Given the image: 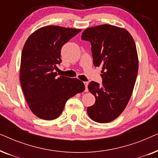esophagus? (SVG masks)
<instances>
[{
  "mask_svg": "<svg viewBox=\"0 0 158 158\" xmlns=\"http://www.w3.org/2000/svg\"><path fill=\"white\" fill-rule=\"evenodd\" d=\"M84 85H85V92H88V82H84Z\"/></svg>",
  "mask_w": 158,
  "mask_h": 158,
  "instance_id": "obj_1",
  "label": "esophagus"
}]
</instances>
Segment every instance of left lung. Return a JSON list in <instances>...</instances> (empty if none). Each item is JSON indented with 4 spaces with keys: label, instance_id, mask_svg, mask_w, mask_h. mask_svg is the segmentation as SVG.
Segmentation results:
<instances>
[{
    "label": "left lung",
    "instance_id": "left-lung-1",
    "mask_svg": "<svg viewBox=\"0 0 158 158\" xmlns=\"http://www.w3.org/2000/svg\"><path fill=\"white\" fill-rule=\"evenodd\" d=\"M81 39L90 42L94 66H102V84H88L96 101L87 113L94 122H112L126 108L135 87L139 66L135 41L126 29L109 24L88 28Z\"/></svg>",
    "mask_w": 158,
    "mask_h": 158
}]
</instances>
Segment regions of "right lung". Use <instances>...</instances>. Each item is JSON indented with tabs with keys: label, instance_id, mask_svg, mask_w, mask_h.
<instances>
[{
	"label": "right lung",
	"instance_id": "obj_1",
	"mask_svg": "<svg viewBox=\"0 0 158 158\" xmlns=\"http://www.w3.org/2000/svg\"><path fill=\"white\" fill-rule=\"evenodd\" d=\"M81 29L47 26L27 39L21 53L20 82L25 98L34 115L44 120L57 118L67 101L85 90L77 78L57 76L61 48Z\"/></svg>",
	"mask_w": 158,
	"mask_h": 158
}]
</instances>
